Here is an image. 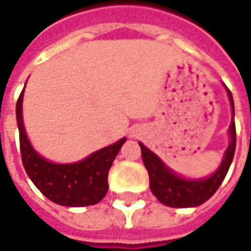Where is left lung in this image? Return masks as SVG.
<instances>
[{"mask_svg":"<svg viewBox=\"0 0 251 251\" xmlns=\"http://www.w3.org/2000/svg\"><path fill=\"white\" fill-rule=\"evenodd\" d=\"M228 99L231 101L232 107V116H234V100L231 91L226 88ZM229 138L231 142L224 154V160L221 161V166L212 176L206 178H198V180H189L184 177H180L172 172L152 151H150L142 142H139L141 154L144 166L150 176V187L154 196L163 203L170 208H192L199 206L203 202H206L221 186L223 180L226 178L228 169L232 163L234 152H235V124L234 121L229 125Z\"/></svg>","mask_w":251,"mask_h":251,"instance_id":"left-lung-1","label":"left lung"}]
</instances>
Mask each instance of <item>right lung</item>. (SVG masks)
Masks as SVG:
<instances>
[{
  "instance_id": "1",
  "label": "right lung",
  "mask_w": 251,
  "mask_h": 251,
  "mask_svg": "<svg viewBox=\"0 0 251 251\" xmlns=\"http://www.w3.org/2000/svg\"><path fill=\"white\" fill-rule=\"evenodd\" d=\"M23 91L17 100L16 115L20 132V152L27 176L49 201L58 205L76 208L99 203L107 193L109 170L126 138L93 152L78 163H50L39 155L27 139L22 115Z\"/></svg>"
}]
</instances>
